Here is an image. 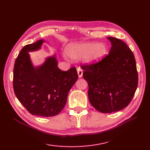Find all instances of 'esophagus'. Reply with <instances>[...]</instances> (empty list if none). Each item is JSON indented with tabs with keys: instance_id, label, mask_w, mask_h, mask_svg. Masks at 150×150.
Segmentation results:
<instances>
[{
	"instance_id": "obj_1",
	"label": "esophagus",
	"mask_w": 150,
	"mask_h": 150,
	"mask_svg": "<svg viewBox=\"0 0 150 150\" xmlns=\"http://www.w3.org/2000/svg\"><path fill=\"white\" fill-rule=\"evenodd\" d=\"M77 73H78V75H79V78H81L82 77V75H83V71L80 68H77Z\"/></svg>"
}]
</instances>
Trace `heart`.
I'll return each instance as SVG.
<instances>
[{
    "mask_svg": "<svg viewBox=\"0 0 150 150\" xmlns=\"http://www.w3.org/2000/svg\"><path fill=\"white\" fill-rule=\"evenodd\" d=\"M106 51V45L103 43L80 42L68 46L67 54L74 60L87 59L89 61H96L101 59Z\"/></svg>",
    "mask_w": 150,
    "mask_h": 150,
    "instance_id": "b5f03b06",
    "label": "heart"
}]
</instances>
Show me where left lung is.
Here are the masks:
<instances>
[{
	"label": "left lung",
	"instance_id": "left-lung-1",
	"mask_svg": "<svg viewBox=\"0 0 150 150\" xmlns=\"http://www.w3.org/2000/svg\"><path fill=\"white\" fill-rule=\"evenodd\" d=\"M112 48L97 63L82 65L83 76L88 83V96L94 108L109 113L127 106L138 84L134 54L124 42L108 37Z\"/></svg>",
	"mask_w": 150,
	"mask_h": 150
}]
</instances>
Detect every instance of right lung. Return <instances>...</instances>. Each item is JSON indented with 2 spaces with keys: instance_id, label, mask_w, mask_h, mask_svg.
I'll return each mask as SVG.
<instances>
[{
  "instance_id": "right-lung-1",
  "label": "right lung",
  "mask_w": 150,
  "mask_h": 150,
  "mask_svg": "<svg viewBox=\"0 0 150 150\" xmlns=\"http://www.w3.org/2000/svg\"><path fill=\"white\" fill-rule=\"evenodd\" d=\"M43 42L44 40H39L21 50L14 63L13 89L29 113L49 117L63 109L78 74L75 67L66 71L61 70L55 56L48 57L40 66L34 67L28 52L40 49Z\"/></svg>"
}]
</instances>
